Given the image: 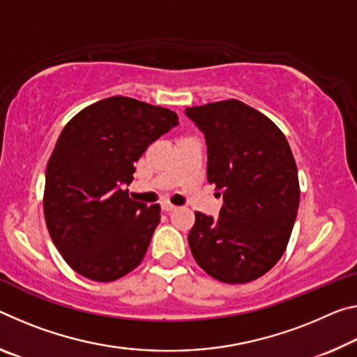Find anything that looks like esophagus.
I'll return each instance as SVG.
<instances>
[{
    "label": "esophagus",
    "instance_id": "34e87169",
    "mask_svg": "<svg viewBox=\"0 0 357 357\" xmlns=\"http://www.w3.org/2000/svg\"><path fill=\"white\" fill-rule=\"evenodd\" d=\"M174 209H176V206L172 205V203H168V202L162 203V211H165V213H172V211H174Z\"/></svg>",
    "mask_w": 357,
    "mask_h": 357
}]
</instances>
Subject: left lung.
I'll return each instance as SVG.
<instances>
[{"label": "left lung", "instance_id": "left-lung-1", "mask_svg": "<svg viewBox=\"0 0 357 357\" xmlns=\"http://www.w3.org/2000/svg\"><path fill=\"white\" fill-rule=\"evenodd\" d=\"M185 114L205 133L208 183L224 197L218 219L195 213L192 256L218 281L257 280L284 254L296 222L301 185L289 143L238 100L185 107Z\"/></svg>", "mask_w": 357, "mask_h": 357}]
</instances>
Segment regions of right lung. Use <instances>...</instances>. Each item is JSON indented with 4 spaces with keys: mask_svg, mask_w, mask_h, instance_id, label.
I'll return each instance as SVG.
<instances>
[{
    "mask_svg": "<svg viewBox=\"0 0 357 357\" xmlns=\"http://www.w3.org/2000/svg\"><path fill=\"white\" fill-rule=\"evenodd\" d=\"M178 126L176 112L128 97L84 107L61 130L46 168L44 218L65 262L84 278L116 281L144 259L160 205L128 197L135 162Z\"/></svg>",
    "mask_w": 357,
    "mask_h": 357,
    "instance_id": "add662e5",
    "label": "right lung"
}]
</instances>
